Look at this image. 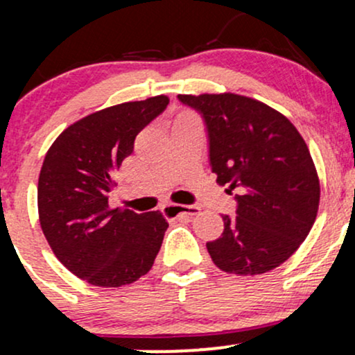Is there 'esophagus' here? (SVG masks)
<instances>
[{
  "label": "esophagus",
  "instance_id": "34e87169",
  "mask_svg": "<svg viewBox=\"0 0 355 355\" xmlns=\"http://www.w3.org/2000/svg\"><path fill=\"white\" fill-rule=\"evenodd\" d=\"M164 214L170 215V217H173V215H190V217H193V215L200 214V207L175 205V203H166V205H164Z\"/></svg>",
  "mask_w": 355,
  "mask_h": 355
}]
</instances>
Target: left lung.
I'll use <instances>...</instances> for the list:
<instances>
[{"instance_id":"8db88e82","label":"left lung","mask_w":355,"mask_h":355,"mask_svg":"<svg viewBox=\"0 0 355 355\" xmlns=\"http://www.w3.org/2000/svg\"><path fill=\"white\" fill-rule=\"evenodd\" d=\"M205 121L211 172L237 190V217L223 215V234L207 242L223 272L257 275L284 263L311 232L320 185L297 128L268 105L235 93L178 95Z\"/></svg>"}]
</instances>
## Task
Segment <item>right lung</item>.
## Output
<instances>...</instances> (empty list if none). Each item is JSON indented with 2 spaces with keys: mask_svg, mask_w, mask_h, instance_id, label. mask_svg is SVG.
<instances>
[{
  "mask_svg": "<svg viewBox=\"0 0 355 355\" xmlns=\"http://www.w3.org/2000/svg\"><path fill=\"white\" fill-rule=\"evenodd\" d=\"M168 105L165 95L115 105L68 126L44 157L38 180L42 230L71 274L98 287H121L145 275L165 230L160 211L110 209L113 173L135 138Z\"/></svg>",
  "mask_w": 355,
  "mask_h": 355,
  "instance_id": "right-lung-1",
  "label": "right lung"
}]
</instances>
